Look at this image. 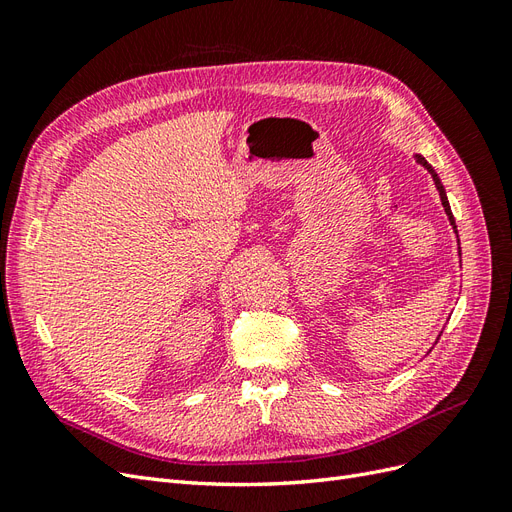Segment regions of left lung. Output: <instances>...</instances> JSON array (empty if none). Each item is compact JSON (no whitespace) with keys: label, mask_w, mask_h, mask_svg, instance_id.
Instances as JSON below:
<instances>
[{"label":"left lung","mask_w":512,"mask_h":512,"mask_svg":"<svg viewBox=\"0 0 512 512\" xmlns=\"http://www.w3.org/2000/svg\"><path fill=\"white\" fill-rule=\"evenodd\" d=\"M416 162L418 164H423L427 170H429V175L433 177V181H436V188H438V192H440V200H442V207H444V211H446V215H448V220H451V226H453V230L457 232V226H455V218H453V213H451V205H448V198H446V192H444V185L440 183V177H438V173L436 170L431 168V164L423 158V156H416ZM457 243H459V237H457ZM459 254H461V250H459ZM440 339V337H438Z\"/></svg>","instance_id":"left-lung-1"}]
</instances>
